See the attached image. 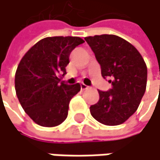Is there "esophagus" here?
I'll list each match as a JSON object with an SVG mask.
<instances>
[{
    "label": "esophagus",
    "instance_id": "1",
    "mask_svg": "<svg viewBox=\"0 0 160 160\" xmlns=\"http://www.w3.org/2000/svg\"><path fill=\"white\" fill-rule=\"evenodd\" d=\"M87 88H88L87 85H85L84 83H81V89H82V90H86Z\"/></svg>",
    "mask_w": 160,
    "mask_h": 160
}]
</instances>
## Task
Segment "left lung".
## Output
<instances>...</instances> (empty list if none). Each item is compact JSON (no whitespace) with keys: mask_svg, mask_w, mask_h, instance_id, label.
<instances>
[{"mask_svg":"<svg viewBox=\"0 0 160 160\" xmlns=\"http://www.w3.org/2000/svg\"><path fill=\"white\" fill-rule=\"evenodd\" d=\"M100 64L104 78H112V88L98 91L99 100L90 107L92 116L106 126L126 122L138 109L145 93L147 67L137 48L113 34L84 38Z\"/></svg>","mask_w":160,"mask_h":160,"instance_id":"8db88e82","label":"left lung"}]
</instances>
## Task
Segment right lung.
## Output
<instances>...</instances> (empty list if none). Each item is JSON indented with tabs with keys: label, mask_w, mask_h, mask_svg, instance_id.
Masks as SVG:
<instances>
[{
	"label": "right lung",
	"mask_w": 160,
	"mask_h": 160,
	"mask_svg": "<svg viewBox=\"0 0 160 160\" xmlns=\"http://www.w3.org/2000/svg\"><path fill=\"white\" fill-rule=\"evenodd\" d=\"M82 43L77 36L46 37L21 59L15 76L16 93L24 112L37 125L51 128L66 119L69 102L81 85L65 84L59 75L66 73L70 53Z\"/></svg>",
	"instance_id": "right-lung-1"
}]
</instances>
